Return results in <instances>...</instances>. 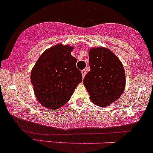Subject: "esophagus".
<instances>
[{
    "label": "esophagus",
    "mask_w": 153,
    "mask_h": 153,
    "mask_svg": "<svg viewBox=\"0 0 153 153\" xmlns=\"http://www.w3.org/2000/svg\"><path fill=\"white\" fill-rule=\"evenodd\" d=\"M81 74H82V78H83L84 76H86V70H82V71H81Z\"/></svg>",
    "instance_id": "obj_1"
}]
</instances>
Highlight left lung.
<instances>
[{"label": "left lung", "instance_id": "obj_1", "mask_svg": "<svg viewBox=\"0 0 153 153\" xmlns=\"http://www.w3.org/2000/svg\"><path fill=\"white\" fill-rule=\"evenodd\" d=\"M90 71L83 84L92 102L106 107L117 101L124 92L125 71L121 61L108 48H91L89 50Z\"/></svg>", "mask_w": 153, "mask_h": 153}]
</instances>
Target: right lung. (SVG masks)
I'll use <instances>...</instances> for the list:
<instances>
[{"instance_id": "add662e5", "label": "right lung", "mask_w": 153, "mask_h": 153, "mask_svg": "<svg viewBox=\"0 0 153 153\" xmlns=\"http://www.w3.org/2000/svg\"><path fill=\"white\" fill-rule=\"evenodd\" d=\"M74 46L57 44L46 49L31 71V82L36 98L42 106L56 110L67 103L82 82L71 55Z\"/></svg>"}]
</instances>
